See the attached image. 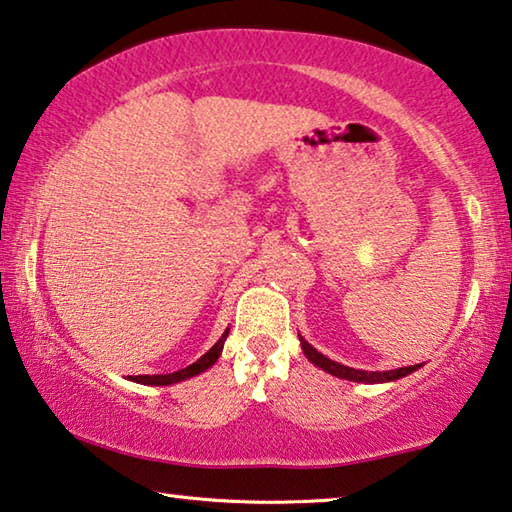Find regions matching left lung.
Listing matches in <instances>:
<instances>
[{
    "instance_id": "left-lung-1",
    "label": "left lung",
    "mask_w": 512,
    "mask_h": 512,
    "mask_svg": "<svg viewBox=\"0 0 512 512\" xmlns=\"http://www.w3.org/2000/svg\"><path fill=\"white\" fill-rule=\"evenodd\" d=\"M301 347H303V354L310 358L312 363L317 365V368H322L326 372H331V375L340 377V379H349V381H361V384H381V381H393V379H400V377H407L411 372L421 368V365H409V368H398V370H388V372H365V370H354V368H347V365H340L331 361V358H326L324 354H319L315 347L308 345L301 338Z\"/></svg>"
}]
</instances>
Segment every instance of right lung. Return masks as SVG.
I'll return each instance as SVG.
<instances>
[{
	"instance_id": "obj_1",
	"label": "right lung",
	"mask_w": 512,
	"mask_h": 512,
	"mask_svg": "<svg viewBox=\"0 0 512 512\" xmlns=\"http://www.w3.org/2000/svg\"><path fill=\"white\" fill-rule=\"evenodd\" d=\"M227 333H230V331H225L223 338H220L216 345H213L202 358H197L193 365H188V368H183L179 372H170V375H137V377H133V381H137V384H149V386H170V384H177V381L200 375V372L211 368V365L218 361L220 352H223Z\"/></svg>"
}]
</instances>
